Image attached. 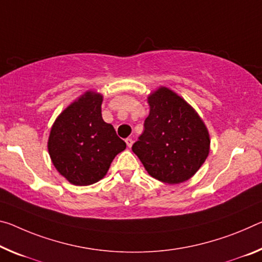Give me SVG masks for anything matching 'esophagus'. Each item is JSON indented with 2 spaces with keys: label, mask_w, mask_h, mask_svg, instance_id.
<instances>
[{
  "label": "esophagus",
  "mask_w": 262,
  "mask_h": 262,
  "mask_svg": "<svg viewBox=\"0 0 262 262\" xmlns=\"http://www.w3.org/2000/svg\"><path fill=\"white\" fill-rule=\"evenodd\" d=\"M126 144H127V147H128V148H130V147L133 146V140H132L130 138L126 139Z\"/></svg>",
  "instance_id": "obj_1"
}]
</instances>
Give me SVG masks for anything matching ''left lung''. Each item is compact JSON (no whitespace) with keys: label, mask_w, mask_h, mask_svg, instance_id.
Masks as SVG:
<instances>
[{"label":"left lung","mask_w":262,"mask_h":262,"mask_svg":"<svg viewBox=\"0 0 262 262\" xmlns=\"http://www.w3.org/2000/svg\"><path fill=\"white\" fill-rule=\"evenodd\" d=\"M147 100L150 111L132 150L155 180L183 183L209 156V130L193 107L168 87H159Z\"/></svg>","instance_id":"left-lung-1"}]
</instances>
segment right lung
Returning a JSON list of instances; mask_svg holds the SVG:
<instances>
[{
    "label": "right lung",
    "instance_id": "1",
    "mask_svg": "<svg viewBox=\"0 0 262 262\" xmlns=\"http://www.w3.org/2000/svg\"><path fill=\"white\" fill-rule=\"evenodd\" d=\"M102 99L97 91H86L57 116L50 130V159L73 185H91L102 180L114 157L126 149L114 127L103 121Z\"/></svg>",
    "mask_w": 262,
    "mask_h": 262
}]
</instances>
